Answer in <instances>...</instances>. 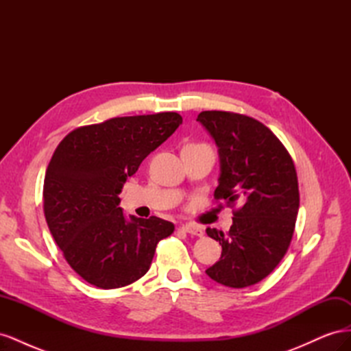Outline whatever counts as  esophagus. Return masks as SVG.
<instances>
[{"mask_svg":"<svg viewBox=\"0 0 351 351\" xmlns=\"http://www.w3.org/2000/svg\"><path fill=\"white\" fill-rule=\"evenodd\" d=\"M182 230L189 232V234H192V236H199V237L204 236V230H202L197 226H193V224H184V226H182Z\"/></svg>","mask_w":351,"mask_h":351,"instance_id":"obj_1","label":"esophagus"}]
</instances>
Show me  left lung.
<instances>
[{"label": "left lung", "mask_w": 351, "mask_h": 351, "mask_svg": "<svg viewBox=\"0 0 351 351\" xmlns=\"http://www.w3.org/2000/svg\"><path fill=\"white\" fill-rule=\"evenodd\" d=\"M196 120L218 147L214 196L243 205L228 234L206 228L222 247L206 274L222 285L243 289L268 277L290 246L300 202L295 168L278 137L258 120L226 111H204Z\"/></svg>", "instance_id": "obj_1"}]
</instances>
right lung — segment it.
Masks as SVG:
<instances>
[{
    "label": "right lung",
    "instance_id": "right-lung-1",
    "mask_svg": "<svg viewBox=\"0 0 351 351\" xmlns=\"http://www.w3.org/2000/svg\"><path fill=\"white\" fill-rule=\"evenodd\" d=\"M177 112L119 117L80 127L61 141L47 168L44 212L70 267L104 290L149 271L156 244L174 231L158 217H125V180L182 124Z\"/></svg>",
    "mask_w": 351,
    "mask_h": 351
}]
</instances>
